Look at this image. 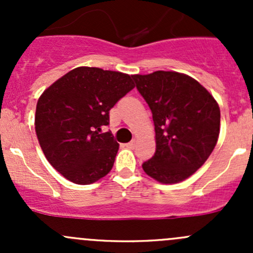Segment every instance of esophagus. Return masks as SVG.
<instances>
[{
	"mask_svg": "<svg viewBox=\"0 0 253 253\" xmlns=\"http://www.w3.org/2000/svg\"><path fill=\"white\" fill-rule=\"evenodd\" d=\"M136 144H137L136 139H133V141H131L129 143H127L126 147H127V148H129V149H133V148L136 147Z\"/></svg>",
	"mask_w": 253,
	"mask_h": 253,
	"instance_id": "34e87169",
	"label": "esophagus"
}]
</instances>
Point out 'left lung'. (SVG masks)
Wrapping results in <instances>:
<instances>
[{"instance_id":"left-lung-1","label":"left lung","mask_w":253,"mask_h":253,"mask_svg":"<svg viewBox=\"0 0 253 253\" xmlns=\"http://www.w3.org/2000/svg\"><path fill=\"white\" fill-rule=\"evenodd\" d=\"M153 114L155 153L144 172L160 183H177L195 174L218 142L220 109L196 79L174 71L133 75Z\"/></svg>"}]
</instances>
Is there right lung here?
Instances as JSON below:
<instances>
[{
	"instance_id": "1",
	"label": "right lung",
	"mask_w": 253,
	"mask_h": 253,
	"mask_svg": "<svg viewBox=\"0 0 253 253\" xmlns=\"http://www.w3.org/2000/svg\"><path fill=\"white\" fill-rule=\"evenodd\" d=\"M133 88L129 75L82 66L45 89L37 104L35 132L47 162L63 177L89 185L110 172L119 143L101 127Z\"/></svg>"
}]
</instances>
